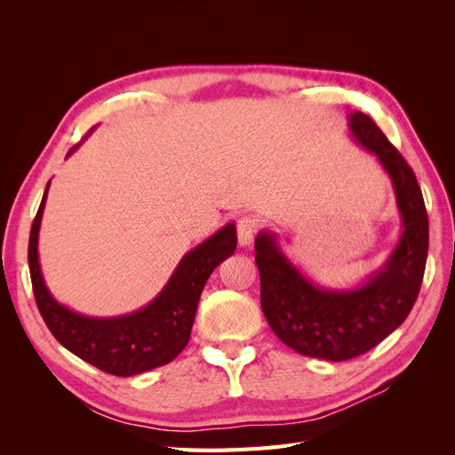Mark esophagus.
<instances>
[{
  "label": "esophagus",
  "instance_id": "1",
  "mask_svg": "<svg viewBox=\"0 0 455 455\" xmlns=\"http://www.w3.org/2000/svg\"><path fill=\"white\" fill-rule=\"evenodd\" d=\"M258 231V220L252 216H243L237 222V239L241 246H249Z\"/></svg>",
  "mask_w": 455,
  "mask_h": 455
}]
</instances>
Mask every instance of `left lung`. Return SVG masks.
<instances>
[{
    "instance_id": "obj_1",
    "label": "left lung",
    "mask_w": 455,
    "mask_h": 455,
    "mask_svg": "<svg viewBox=\"0 0 455 455\" xmlns=\"http://www.w3.org/2000/svg\"><path fill=\"white\" fill-rule=\"evenodd\" d=\"M349 129L387 171L403 218L401 241L385 266L359 288L326 291L291 264L271 233L261 231L254 241L259 304L271 330L299 355L332 363L370 351L404 323L429 251V220L414 171L368 116L351 114Z\"/></svg>"
}]
</instances>
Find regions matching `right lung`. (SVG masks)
Segmentation results:
<instances>
[{
  "label": "right lung",
  "instance_id": "right-lung-1",
  "mask_svg": "<svg viewBox=\"0 0 455 455\" xmlns=\"http://www.w3.org/2000/svg\"><path fill=\"white\" fill-rule=\"evenodd\" d=\"M77 146H74L68 156ZM49 184L34 218L28 264L37 309L60 346L106 374L129 378L169 364L188 346L206 279L216 266L235 252V226L228 224L189 251L156 299L139 311L99 319L60 306L45 286L37 258V237Z\"/></svg>",
  "mask_w": 455,
  "mask_h": 455
}]
</instances>
